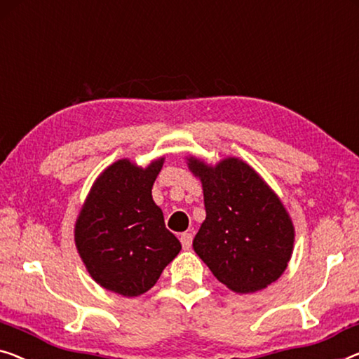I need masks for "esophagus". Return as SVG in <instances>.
I'll return each instance as SVG.
<instances>
[{
    "label": "esophagus",
    "instance_id": "obj_1",
    "mask_svg": "<svg viewBox=\"0 0 359 359\" xmlns=\"http://www.w3.org/2000/svg\"><path fill=\"white\" fill-rule=\"evenodd\" d=\"M191 242H194V235H191V232H184L180 235V243L185 250H189L191 247Z\"/></svg>",
    "mask_w": 359,
    "mask_h": 359
}]
</instances>
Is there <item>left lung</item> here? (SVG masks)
I'll use <instances>...</instances> for the list:
<instances>
[{
  "instance_id": "left-lung-1",
  "label": "left lung",
  "mask_w": 359,
  "mask_h": 359,
  "mask_svg": "<svg viewBox=\"0 0 359 359\" xmlns=\"http://www.w3.org/2000/svg\"><path fill=\"white\" fill-rule=\"evenodd\" d=\"M189 165L201 179L206 210L195 253L233 292L276 282L293 248V226L279 198L240 159H224L216 168L190 159Z\"/></svg>"
}]
</instances>
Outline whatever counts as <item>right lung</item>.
Listing matches in <instances>:
<instances>
[{"mask_svg":"<svg viewBox=\"0 0 359 359\" xmlns=\"http://www.w3.org/2000/svg\"><path fill=\"white\" fill-rule=\"evenodd\" d=\"M163 159L147 169L127 159L95 182L76 224V243L90 276L106 290L137 297L158 282L179 255L180 242L165 229L151 189Z\"/></svg>","mask_w":359,"mask_h":359,"instance_id":"right-lung-1","label":"right lung"}]
</instances>
